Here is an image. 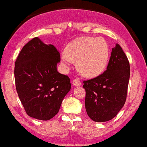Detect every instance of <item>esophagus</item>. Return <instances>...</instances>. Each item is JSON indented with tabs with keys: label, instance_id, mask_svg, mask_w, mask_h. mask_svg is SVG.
Wrapping results in <instances>:
<instances>
[{
	"label": "esophagus",
	"instance_id": "obj_1",
	"mask_svg": "<svg viewBox=\"0 0 147 147\" xmlns=\"http://www.w3.org/2000/svg\"><path fill=\"white\" fill-rule=\"evenodd\" d=\"M72 83H73V85L75 86H81V82H80V80H79V79H78V78H75V79H74L73 81H72Z\"/></svg>",
	"mask_w": 147,
	"mask_h": 147
}]
</instances>
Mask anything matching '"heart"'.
<instances>
[{
	"mask_svg": "<svg viewBox=\"0 0 147 147\" xmlns=\"http://www.w3.org/2000/svg\"><path fill=\"white\" fill-rule=\"evenodd\" d=\"M109 50L101 38L80 37L69 42L64 49L63 61L76 64L80 75L94 78L102 73L107 65Z\"/></svg>",
	"mask_w": 147,
	"mask_h": 147,
	"instance_id": "b5f03b06",
	"label": "heart"
}]
</instances>
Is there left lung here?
Masks as SVG:
<instances>
[{"mask_svg":"<svg viewBox=\"0 0 147 147\" xmlns=\"http://www.w3.org/2000/svg\"><path fill=\"white\" fill-rule=\"evenodd\" d=\"M130 78V64L119 44L112 49L107 70L83 81L85 107L95 122L112 120L124 106Z\"/></svg>","mask_w":147,"mask_h":147,"instance_id":"8db88e82","label":"left lung"}]
</instances>
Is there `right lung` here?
Segmentation results:
<instances>
[{"label":"right lung","mask_w":147,"mask_h":147,"mask_svg":"<svg viewBox=\"0 0 147 147\" xmlns=\"http://www.w3.org/2000/svg\"><path fill=\"white\" fill-rule=\"evenodd\" d=\"M60 60L57 49L38 37L29 41L18 55L14 67L16 92L30 117L49 120L58 113L71 88L69 77L57 72Z\"/></svg>","instance_id":"right-lung-1"}]
</instances>
